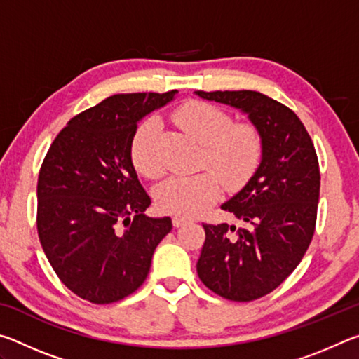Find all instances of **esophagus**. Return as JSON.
Returning <instances> with one entry per match:
<instances>
[{"label":"esophagus","instance_id":"obj_1","mask_svg":"<svg viewBox=\"0 0 359 359\" xmlns=\"http://www.w3.org/2000/svg\"><path fill=\"white\" fill-rule=\"evenodd\" d=\"M190 222V218L188 217H184V215H175V217H172V224L175 228H179V226H184L185 223H188Z\"/></svg>","mask_w":359,"mask_h":359}]
</instances>
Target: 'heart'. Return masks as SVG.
<instances>
[{
	"instance_id": "obj_1",
	"label": "heart",
	"mask_w": 359,
	"mask_h": 359,
	"mask_svg": "<svg viewBox=\"0 0 359 359\" xmlns=\"http://www.w3.org/2000/svg\"><path fill=\"white\" fill-rule=\"evenodd\" d=\"M174 120L188 136L204 145L201 165L212 169L194 175H174L156 188L161 210L177 215H194L218 196L220 182L228 188L244 184L257 168L261 156V139L252 125H233L226 112L208 102H187L174 114ZM160 120H144L131 142V158L145 177L158 179L165 165L158 155Z\"/></svg>"
}]
</instances>
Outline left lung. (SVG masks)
<instances>
[{"label":"left lung","instance_id":"obj_1","mask_svg":"<svg viewBox=\"0 0 359 359\" xmlns=\"http://www.w3.org/2000/svg\"><path fill=\"white\" fill-rule=\"evenodd\" d=\"M194 95L245 114L261 139L257 171L222 204L244 228L203 224L198 276L229 301L258 299L296 269L311 244L320 198L317 154L297 115L269 96L252 90Z\"/></svg>","mask_w":359,"mask_h":359}]
</instances>
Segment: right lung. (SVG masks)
<instances>
[{"instance_id":"1","label":"right lung","mask_w":359,"mask_h":359,"mask_svg":"<svg viewBox=\"0 0 359 359\" xmlns=\"http://www.w3.org/2000/svg\"><path fill=\"white\" fill-rule=\"evenodd\" d=\"M177 92L109 96L68 121L42 163L38 234L72 293L93 304L123 299L144 283L169 217L144 214L150 196L133 166L131 142L145 115Z\"/></svg>"}]
</instances>
